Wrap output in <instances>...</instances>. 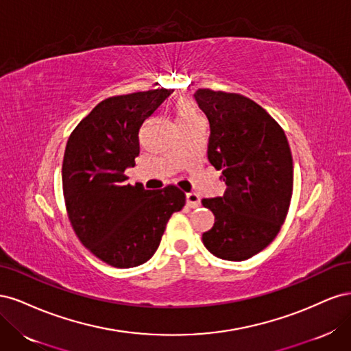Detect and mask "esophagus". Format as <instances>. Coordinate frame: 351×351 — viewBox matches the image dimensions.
Segmentation results:
<instances>
[{"mask_svg":"<svg viewBox=\"0 0 351 351\" xmlns=\"http://www.w3.org/2000/svg\"><path fill=\"white\" fill-rule=\"evenodd\" d=\"M186 200H187V206L190 208H197L200 205V197L196 193H186Z\"/></svg>","mask_w":351,"mask_h":351,"instance_id":"34e87169","label":"esophagus"}]
</instances>
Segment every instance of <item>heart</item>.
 Instances as JSON below:
<instances>
[{
	"instance_id": "b5f03b06",
	"label": "heart",
	"mask_w": 351,
	"mask_h": 351,
	"mask_svg": "<svg viewBox=\"0 0 351 351\" xmlns=\"http://www.w3.org/2000/svg\"><path fill=\"white\" fill-rule=\"evenodd\" d=\"M176 115H177V124L178 125H184V124H190V123L202 120L196 104L189 98H182V99L177 101Z\"/></svg>"
}]
</instances>
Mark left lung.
Masks as SVG:
<instances>
[{"label":"left lung","mask_w":351,"mask_h":351,"mask_svg":"<svg viewBox=\"0 0 351 351\" xmlns=\"http://www.w3.org/2000/svg\"><path fill=\"white\" fill-rule=\"evenodd\" d=\"M195 98L208 117V159L221 169L222 196L202 199L215 215L202 234L217 258L246 261L280 232L293 195V156L282 127L240 93L197 89Z\"/></svg>","instance_id":"8db88e82"}]
</instances>
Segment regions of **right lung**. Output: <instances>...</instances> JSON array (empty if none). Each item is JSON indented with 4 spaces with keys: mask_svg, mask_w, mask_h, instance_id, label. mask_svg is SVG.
Instances as JSON below:
<instances>
[{
    "mask_svg": "<svg viewBox=\"0 0 351 351\" xmlns=\"http://www.w3.org/2000/svg\"><path fill=\"white\" fill-rule=\"evenodd\" d=\"M174 89L117 95L76 125L62 159L70 224L92 254L114 268L139 267L156 252L168 219L186 204L174 184L146 190L125 183L139 155V130Z\"/></svg>",
    "mask_w": 351,
    "mask_h": 351,
    "instance_id": "add662e5",
    "label": "right lung"
}]
</instances>
